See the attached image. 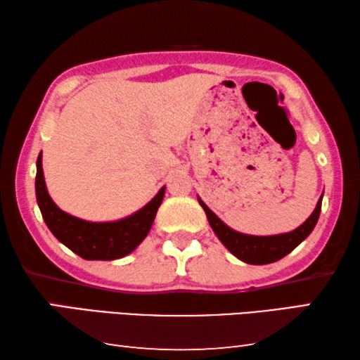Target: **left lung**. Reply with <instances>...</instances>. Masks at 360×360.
<instances>
[{
	"mask_svg": "<svg viewBox=\"0 0 360 360\" xmlns=\"http://www.w3.org/2000/svg\"><path fill=\"white\" fill-rule=\"evenodd\" d=\"M324 195V192H322ZM322 195L318 200L314 211L311 212L307 221H304L300 227L295 230L288 231V233H279V235H270V236H255V235H246L240 233L233 229H230L227 224L222 222L214 212H212L202 198H198V203L202 205V208L206 212L208 222L211 225L212 231L216 236L221 240L222 245L229 249V251L235 255L236 259L251 265H266L271 262H276L283 259L284 255L294 251V249L300 245L303 240H307V236L311 233L313 229L318 224V219L321 214V206H322Z\"/></svg>",
	"mask_w": 360,
	"mask_h": 360,
	"instance_id": "8db88e82",
	"label": "left lung"
}]
</instances>
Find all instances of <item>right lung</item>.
<instances>
[{
  "mask_svg": "<svg viewBox=\"0 0 360 360\" xmlns=\"http://www.w3.org/2000/svg\"><path fill=\"white\" fill-rule=\"evenodd\" d=\"M36 202L49 230L56 238L85 260H115L135 251L148 236L154 224L158 206L162 205L165 186L141 210L119 221L90 222L71 216L53 203L47 192L42 152L36 160Z\"/></svg>",
  "mask_w": 360,
  "mask_h": 360,
  "instance_id": "obj_1",
  "label": "right lung"
}]
</instances>
